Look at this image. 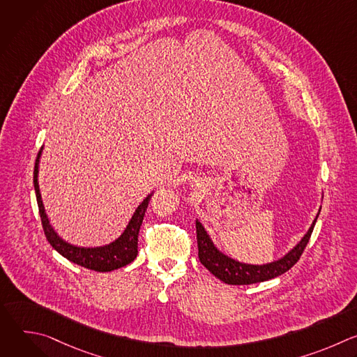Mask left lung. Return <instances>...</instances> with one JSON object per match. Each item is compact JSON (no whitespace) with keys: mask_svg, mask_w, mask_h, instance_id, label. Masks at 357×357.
Instances as JSON below:
<instances>
[{"mask_svg":"<svg viewBox=\"0 0 357 357\" xmlns=\"http://www.w3.org/2000/svg\"><path fill=\"white\" fill-rule=\"evenodd\" d=\"M315 223H317V219L314 220L308 233L305 234L303 238L299 241V244L291 252H288L284 259H281L275 263H271V264H266V266H248V264H241L238 261H234V260L226 257L225 254L219 252L215 248V245L212 244L205 229L202 227V225L199 222H196L197 256L203 266H205L215 277H218L219 280H222L226 284L248 285V284L263 282V281L275 278V277L287 273L292 266H295L298 263L305 247H307V244L311 238Z\"/></svg>","mask_w":357,"mask_h":357,"instance_id":"8db88e82","label":"left lung"}]
</instances>
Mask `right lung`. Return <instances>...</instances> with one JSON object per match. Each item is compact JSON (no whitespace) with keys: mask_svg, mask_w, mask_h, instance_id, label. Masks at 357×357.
Masks as SVG:
<instances>
[{"mask_svg":"<svg viewBox=\"0 0 357 357\" xmlns=\"http://www.w3.org/2000/svg\"><path fill=\"white\" fill-rule=\"evenodd\" d=\"M39 154L35 161V168H33V186H35V193H36V202H38V208H39V215H40V222L43 227V233L50 243L59 254L69 261L82 266L89 270L100 271V273H107L113 271L117 268H121L131 261L137 259L138 254V231L145 215V211L148 208V203L151 200V195L141 203L138 209L135 211L132 219L130 220L126 231L121 234L120 238H117L114 243L105 245V247H97V248H82L72 245L62 238L54 231V229L50 227L47 218L45 215V209L42 205V199L39 193V185H38V161H39Z\"/></svg>","mask_w":357,"mask_h":357,"instance_id":"right-lung-1","label":"right lung"}]
</instances>
